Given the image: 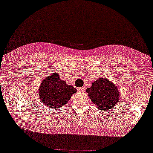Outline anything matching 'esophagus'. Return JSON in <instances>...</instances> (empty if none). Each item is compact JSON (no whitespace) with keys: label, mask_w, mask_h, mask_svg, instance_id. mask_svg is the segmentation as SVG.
Returning a JSON list of instances; mask_svg holds the SVG:
<instances>
[{"label":"esophagus","mask_w":153,"mask_h":153,"mask_svg":"<svg viewBox=\"0 0 153 153\" xmlns=\"http://www.w3.org/2000/svg\"><path fill=\"white\" fill-rule=\"evenodd\" d=\"M78 90H79V91H81V92H82V91H85V88H84V87H81V88H79Z\"/></svg>","instance_id":"34e87169"}]
</instances>
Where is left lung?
<instances>
[{"label":"left lung","instance_id":"obj_1","mask_svg":"<svg viewBox=\"0 0 153 153\" xmlns=\"http://www.w3.org/2000/svg\"><path fill=\"white\" fill-rule=\"evenodd\" d=\"M86 91L91 101L102 111L114 107L120 98L118 88L106 78L95 81Z\"/></svg>","mask_w":153,"mask_h":153}]
</instances>
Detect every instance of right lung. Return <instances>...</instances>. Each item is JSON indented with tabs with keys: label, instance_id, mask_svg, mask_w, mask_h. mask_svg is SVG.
Here are the masks:
<instances>
[{
	"label": "right lung",
	"instance_id": "right-lung-1",
	"mask_svg": "<svg viewBox=\"0 0 153 153\" xmlns=\"http://www.w3.org/2000/svg\"><path fill=\"white\" fill-rule=\"evenodd\" d=\"M76 89L60 79L59 74L53 73L46 77L39 88V98L50 108H60L68 104Z\"/></svg>",
	"mask_w": 153,
	"mask_h": 153
}]
</instances>
